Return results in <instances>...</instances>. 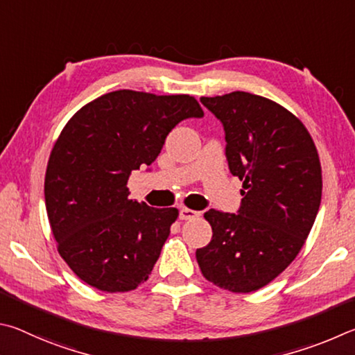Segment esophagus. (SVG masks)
<instances>
[{"instance_id": "esophagus-1", "label": "esophagus", "mask_w": 355, "mask_h": 355, "mask_svg": "<svg viewBox=\"0 0 355 355\" xmlns=\"http://www.w3.org/2000/svg\"><path fill=\"white\" fill-rule=\"evenodd\" d=\"M196 216H200V212H196V210H191L187 207H182L179 210V218L181 220H193Z\"/></svg>"}]
</instances>
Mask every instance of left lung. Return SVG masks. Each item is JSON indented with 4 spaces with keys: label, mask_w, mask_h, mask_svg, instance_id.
Returning a JSON list of instances; mask_svg holds the SVG:
<instances>
[{
    "label": "left lung",
    "mask_w": 355,
    "mask_h": 355,
    "mask_svg": "<svg viewBox=\"0 0 355 355\" xmlns=\"http://www.w3.org/2000/svg\"><path fill=\"white\" fill-rule=\"evenodd\" d=\"M225 128L226 159L243 181L239 214H204L212 240L196 250L202 276L232 293L265 287L293 262L321 204V164L291 112L248 92L202 96Z\"/></svg>",
    "instance_id": "8db88e82"
}]
</instances>
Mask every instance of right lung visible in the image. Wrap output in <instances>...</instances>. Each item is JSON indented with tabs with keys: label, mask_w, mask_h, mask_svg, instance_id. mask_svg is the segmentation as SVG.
I'll list each match as a JSON object with an SVG mask.
<instances>
[{
	"label": "right lung",
	"mask_w": 355,
	"mask_h": 355,
	"mask_svg": "<svg viewBox=\"0 0 355 355\" xmlns=\"http://www.w3.org/2000/svg\"><path fill=\"white\" fill-rule=\"evenodd\" d=\"M202 115L190 95L116 90L65 124L48 160L45 204L60 257L80 281L123 293L151 275L179 212L129 200V176L153 164L179 121Z\"/></svg>",
	"instance_id": "obj_1"
}]
</instances>
